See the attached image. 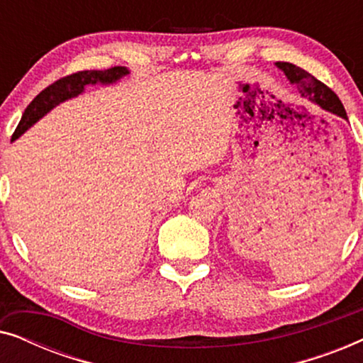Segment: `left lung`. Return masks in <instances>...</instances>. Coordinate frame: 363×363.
I'll return each instance as SVG.
<instances>
[{"label":"left lung","instance_id":"8db88e82","mask_svg":"<svg viewBox=\"0 0 363 363\" xmlns=\"http://www.w3.org/2000/svg\"><path fill=\"white\" fill-rule=\"evenodd\" d=\"M276 66L286 74V77L289 79L291 84H294L297 87L301 97L309 99L312 104H317V106L324 108V111L335 113V116H339L347 121V112L344 106H342L339 97H337L325 84L317 81L314 76H311V74L306 72L304 69L297 67L291 62H276Z\"/></svg>","mask_w":363,"mask_h":363}]
</instances>
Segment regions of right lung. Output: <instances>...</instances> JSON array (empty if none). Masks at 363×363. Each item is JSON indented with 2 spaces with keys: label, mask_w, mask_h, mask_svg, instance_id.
Returning <instances> with one entry per match:
<instances>
[{
  "label": "right lung",
  "mask_w": 363,
  "mask_h": 363,
  "mask_svg": "<svg viewBox=\"0 0 363 363\" xmlns=\"http://www.w3.org/2000/svg\"><path fill=\"white\" fill-rule=\"evenodd\" d=\"M127 67L116 66L106 69V71H81L59 79V81L51 84V86L44 89L43 92H39L38 96L33 99V102L26 107L21 121L18 123L16 130L13 133L11 142L16 140L18 137H21L29 127H33L39 118L46 116L49 111H52L54 107L59 106V104L82 94L84 89H86L89 84H91V86H94V84H113L117 82L118 79L127 76Z\"/></svg>",
  "instance_id": "obj_1"
}]
</instances>
